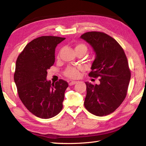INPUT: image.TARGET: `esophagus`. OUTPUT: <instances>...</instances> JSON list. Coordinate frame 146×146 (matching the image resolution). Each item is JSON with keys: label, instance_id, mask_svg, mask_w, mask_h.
<instances>
[{"label": "esophagus", "instance_id": "34e87169", "mask_svg": "<svg viewBox=\"0 0 146 146\" xmlns=\"http://www.w3.org/2000/svg\"><path fill=\"white\" fill-rule=\"evenodd\" d=\"M76 83H77V82L72 81V82H70V83H69V85H70V86H72V85H75Z\"/></svg>", "mask_w": 146, "mask_h": 146}]
</instances>
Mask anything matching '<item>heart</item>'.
<instances>
[{
	"mask_svg": "<svg viewBox=\"0 0 146 146\" xmlns=\"http://www.w3.org/2000/svg\"><path fill=\"white\" fill-rule=\"evenodd\" d=\"M75 51H83L86 52V50H87V48H86V46L85 44H78L75 46ZM64 75L68 76V78H76L79 76V70L76 68L68 67L66 68V71H65Z\"/></svg>",
	"mask_w": 146,
	"mask_h": 146,
	"instance_id": "obj_1",
	"label": "heart"
}]
</instances>
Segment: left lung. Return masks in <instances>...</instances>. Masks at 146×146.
Returning a JSON list of instances; mask_svg holds the SVG:
<instances>
[{
  "instance_id": "left-lung-1",
  "label": "left lung",
  "mask_w": 146,
  "mask_h": 146,
  "mask_svg": "<svg viewBox=\"0 0 146 146\" xmlns=\"http://www.w3.org/2000/svg\"><path fill=\"white\" fill-rule=\"evenodd\" d=\"M95 53L89 76L99 77L100 84L85 82L84 105L90 112L102 117L112 113L124 100L131 79L127 59L113 38L100 32H88L80 36Z\"/></svg>"
}]
</instances>
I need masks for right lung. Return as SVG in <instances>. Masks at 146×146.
Returning a JSON list of instances; mask_svg holds the SVG:
<instances>
[{"label": "right lung", "instance_id": "obj_1", "mask_svg": "<svg viewBox=\"0 0 146 146\" xmlns=\"http://www.w3.org/2000/svg\"><path fill=\"white\" fill-rule=\"evenodd\" d=\"M64 38L41 36L27 44L15 64L14 82L19 97L27 109L41 119H50L63 108L68 83L46 79L55 61V49Z\"/></svg>", "mask_w": 146, "mask_h": 146}]
</instances>
